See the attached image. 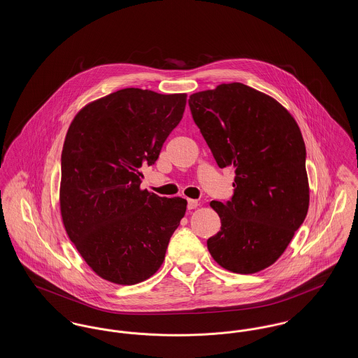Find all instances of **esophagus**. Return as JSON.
<instances>
[{"mask_svg":"<svg viewBox=\"0 0 358 358\" xmlns=\"http://www.w3.org/2000/svg\"><path fill=\"white\" fill-rule=\"evenodd\" d=\"M199 205H200V203H199L197 200H192V199H187V209H196Z\"/></svg>","mask_w":358,"mask_h":358,"instance_id":"obj_1","label":"esophagus"}]
</instances>
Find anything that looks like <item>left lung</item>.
Masks as SVG:
<instances>
[{"instance_id": "obj_1", "label": "left lung", "mask_w": 358, "mask_h": 358, "mask_svg": "<svg viewBox=\"0 0 358 358\" xmlns=\"http://www.w3.org/2000/svg\"><path fill=\"white\" fill-rule=\"evenodd\" d=\"M189 107L217 165L235 169L231 201L209 204L222 229L208 250L231 273H259L286 251L308 210L301 129L273 96L243 83L192 94Z\"/></svg>"}]
</instances>
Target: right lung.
<instances>
[{"label": "right lung", "mask_w": 358, "mask_h": 358, "mask_svg": "<svg viewBox=\"0 0 358 358\" xmlns=\"http://www.w3.org/2000/svg\"><path fill=\"white\" fill-rule=\"evenodd\" d=\"M187 94L123 88L87 103L69 124L62 153L60 215L87 266L115 285L131 286L162 266L187 200L141 189L180 123Z\"/></svg>", "instance_id": "obj_1"}]
</instances>
